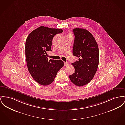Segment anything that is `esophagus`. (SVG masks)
<instances>
[{"mask_svg":"<svg viewBox=\"0 0 125 125\" xmlns=\"http://www.w3.org/2000/svg\"><path fill=\"white\" fill-rule=\"evenodd\" d=\"M68 62H64V65H65V66H68Z\"/></svg>","mask_w":125,"mask_h":125,"instance_id":"esophagus-1","label":"esophagus"}]
</instances>
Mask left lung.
<instances>
[{"label": "left lung", "mask_w": 125, "mask_h": 125, "mask_svg": "<svg viewBox=\"0 0 125 125\" xmlns=\"http://www.w3.org/2000/svg\"><path fill=\"white\" fill-rule=\"evenodd\" d=\"M73 56L79 58L72 65L74 73L69 76L71 81L77 86L88 84L94 77L99 61V52L95 38L87 30L75 28Z\"/></svg>", "instance_id": "8db88e82"}]
</instances>
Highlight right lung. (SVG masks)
I'll use <instances>...</instances> for the list:
<instances>
[{"instance_id":"right-lung-1","label":"right lung","mask_w":125,"mask_h":125,"mask_svg":"<svg viewBox=\"0 0 125 125\" xmlns=\"http://www.w3.org/2000/svg\"><path fill=\"white\" fill-rule=\"evenodd\" d=\"M63 32L61 29L40 26L32 31L25 42V57L28 71L37 83L42 85L52 83L58 72L64 66L61 60H48V51H52V39Z\"/></svg>"}]
</instances>
